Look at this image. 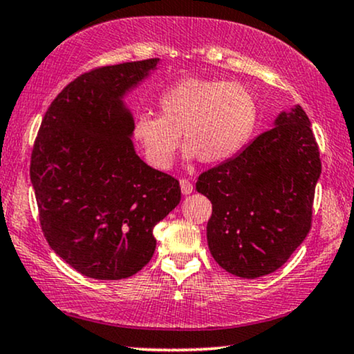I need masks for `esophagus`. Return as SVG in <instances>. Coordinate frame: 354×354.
<instances>
[{
    "instance_id": "obj_1",
    "label": "esophagus",
    "mask_w": 354,
    "mask_h": 354,
    "mask_svg": "<svg viewBox=\"0 0 354 354\" xmlns=\"http://www.w3.org/2000/svg\"><path fill=\"white\" fill-rule=\"evenodd\" d=\"M180 186H181V192L185 196L191 194L192 192V183L189 180H186V178H183V180L180 181Z\"/></svg>"
}]
</instances>
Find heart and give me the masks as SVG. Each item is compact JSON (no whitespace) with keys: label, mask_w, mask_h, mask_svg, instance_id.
I'll list each match as a JSON object with an SVG mask.
<instances>
[{"label":"heart","mask_w":354,"mask_h":354,"mask_svg":"<svg viewBox=\"0 0 354 354\" xmlns=\"http://www.w3.org/2000/svg\"><path fill=\"white\" fill-rule=\"evenodd\" d=\"M162 116L142 113L133 136L150 165L171 167L181 134L189 157L204 163L233 158L256 129L259 106L254 93L239 82L187 77L158 98Z\"/></svg>","instance_id":"b5f03b06"}]
</instances>
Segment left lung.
<instances>
[{"label":"left lung","mask_w":354,"mask_h":354,"mask_svg":"<svg viewBox=\"0 0 354 354\" xmlns=\"http://www.w3.org/2000/svg\"><path fill=\"white\" fill-rule=\"evenodd\" d=\"M320 168L310 121L296 106L236 157L201 173L196 189L212 202L207 243L216 263L241 279L283 266L313 226Z\"/></svg>","instance_id":"1"}]
</instances>
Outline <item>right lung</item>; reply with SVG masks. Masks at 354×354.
Returning <instances> with one entry per match:
<instances>
[{
	"label": "right lung",
	"instance_id": "obj_1",
	"mask_svg": "<svg viewBox=\"0 0 354 354\" xmlns=\"http://www.w3.org/2000/svg\"><path fill=\"white\" fill-rule=\"evenodd\" d=\"M157 58L91 69L69 82L41 120L30 158L41 232L82 275L121 280L153 256V228L181 201L180 181L144 163L121 97Z\"/></svg>",
	"mask_w": 354,
	"mask_h": 354
}]
</instances>
